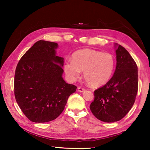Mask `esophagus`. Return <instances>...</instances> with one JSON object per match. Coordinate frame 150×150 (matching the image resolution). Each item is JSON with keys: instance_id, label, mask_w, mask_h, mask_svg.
I'll return each instance as SVG.
<instances>
[{"instance_id": "obj_1", "label": "esophagus", "mask_w": 150, "mask_h": 150, "mask_svg": "<svg viewBox=\"0 0 150 150\" xmlns=\"http://www.w3.org/2000/svg\"><path fill=\"white\" fill-rule=\"evenodd\" d=\"M77 91H79V92H80V93H83V92H84V91H85V89L84 88H82V87H78L77 88Z\"/></svg>"}]
</instances>
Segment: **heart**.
<instances>
[{
  "label": "heart",
  "mask_w": 150,
  "mask_h": 150,
  "mask_svg": "<svg viewBox=\"0 0 150 150\" xmlns=\"http://www.w3.org/2000/svg\"><path fill=\"white\" fill-rule=\"evenodd\" d=\"M115 65V58L111 54L83 49L73 54L72 61L64 63L63 71L72 82L77 80L83 71V77L88 84L98 87L105 85L110 79Z\"/></svg>",
  "instance_id": "heart-1"
}]
</instances>
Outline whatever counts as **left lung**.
Listing matches in <instances>:
<instances>
[{
	"mask_svg": "<svg viewBox=\"0 0 150 150\" xmlns=\"http://www.w3.org/2000/svg\"><path fill=\"white\" fill-rule=\"evenodd\" d=\"M116 66L112 78L95 91L90 109L95 117L105 122L121 120L130 110L138 89V67L128 51L115 44Z\"/></svg>",
	"mask_w": 150,
	"mask_h": 150,
	"instance_id": "left-lung-1",
	"label": "left lung"
}]
</instances>
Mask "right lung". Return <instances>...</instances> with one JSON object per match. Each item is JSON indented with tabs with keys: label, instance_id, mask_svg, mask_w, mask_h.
Instances as JSON below:
<instances>
[{
	"label": "right lung",
	"instance_id": "1",
	"mask_svg": "<svg viewBox=\"0 0 150 150\" xmlns=\"http://www.w3.org/2000/svg\"><path fill=\"white\" fill-rule=\"evenodd\" d=\"M57 43L40 40L25 53L18 63L14 95L30 121L43 123L55 120L64 110L77 87L62 77L64 58L57 56Z\"/></svg>",
	"mask_w": 150,
	"mask_h": 150
}]
</instances>
